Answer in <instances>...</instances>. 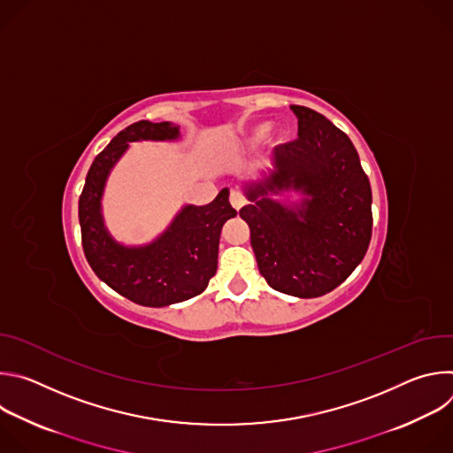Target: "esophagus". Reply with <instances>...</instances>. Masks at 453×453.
Wrapping results in <instances>:
<instances>
[{
	"instance_id": "1",
	"label": "esophagus",
	"mask_w": 453,
	"mask_h": 453,
	"mask_svg": "<svg viewBox=\"0 0 453 453\" xmlns=\"http://www.w3.org/2000/svg\"><path fill=\"white\" fill-rule=\"evenodd\" d=\"M229 203H231V206H233L234 210H240V208L245 204V197L242 196L240 191H231V196H229Z\"/></svg>"
}]
</instances>
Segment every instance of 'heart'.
<instances>
[{
  "mask_svg": "<svg viewBox=\"0 0 453 453\" xmlns=\"http://www.w3.org/2000/svg\"><path fill=\"white\" fill-rule=\"evenodd\" d=\"M267 138H269V143H271L273 149H281L290 142L292 133L285 127H278V128H274V131H271V123H260V125L252 127L250 131L247 133L245 149L252 150L257 145H262Z\"/></svg>",
  "mask_w": 453,
  "mask_h": 453,
  "instance_id": "b5f03b06",
  "label": "heart"
}]
</instances>
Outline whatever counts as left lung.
Instances as JSON below:
<instances>
[{
	"label": "left lung",
	"instance_id": "left-lung-1",
	"mask_svg": "<svg viewBox=\"0 0 453 453\" xmlns=\"http://www.w3.org/2000/svg\"><path fill=\"white\" fill-rule=\"evenodd\" d=\"M299 138L276 149L273 170L245 186L257 269L278 292L319 297L337 288L364 260L371 242V184L351 140L313 109L290 105ZM294 188L305 199L294 209L270 196Z\"/></svg>",
	"mask_w": 453,
	"mask_h": 453
}]
</instances>
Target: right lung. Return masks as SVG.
I'll return each instance as SVG.
<instances>
[{
	"mask_svg": "<svg viewBox=\"0 0 453 453\" xmlns=\"http://www.w3.org/2000/svg\"><path fill=\"white\" fill-rule=\"evenodd\" d=\"M170 121H136L95 157L79 199L82 247L95 274L123 297L143 306H168L203 294L217 273L222 226L236 217L224 188L206 206H184L149 245L125 247L104 226L102 196L111 168L131 142L177 140Z\"/></svg>",
	"mask_w": 453,
	"mask_h": 453,
	"instance_id": "1",
	"label": "right lung"
}]
</instances>
